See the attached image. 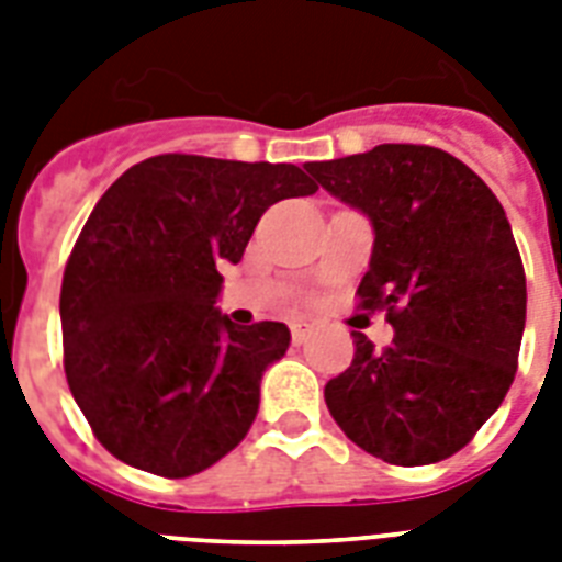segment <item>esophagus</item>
<instances>
[{
	"instance_id": "esophagus-1",
	"label": "esophagus",
	"mask_w": 562,
	"mask_h": 562,
	"mask_svg": "<svg viewBox=\"0 0 562 562\" xmlns=\"http://www.w3.org/2000/svg\"><path fill=\"white\" fill-rule=\"evenodd\" d=\"M312 333V324L308 321H291V341L294 344H303Z\"/></svg>"
}]
</instances>
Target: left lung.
Returning <instances> with one entry per match:
<instances>
[{
    "label": "left lung",
    "mask_w": 562,
    "mask_h": 562,
    "mask_svg": "<svg viewBox=\"0 0 562 562\" xmlns=\"http://www.w3.org/2000/svg\"><path fill=\"white\" fill-rule=\"evenodd\" d=\"M306 171L373 224L359 308H384L393 326L382 352L352 333L356 356L326 382V408L382 461H443L493 417L519 364L528 294L505 210L431 145H375Z\"/></svg>",
    "instance_id": "left-lung-1"
}]
</instances>
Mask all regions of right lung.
Masks as SVG:
<instances>
[{"instance_id": "add662e5", "label": "right lung", "mask_w": 562, "mask_h": 562, "mask_svg": "<svg viewBox=\"0 0 562 562\" xmlns=\"http://www.w3.org/2000/svg\"><path fill=\"white\" fill-rule=\"evenodd\" d=\"M315 192L291 162L160 154L101 194L66 262L60 326L69 391L110 454L189 479L245 440L291 333L236 329L215 308L218 268L271 203Z\"/></svg>"}]
</instances>
